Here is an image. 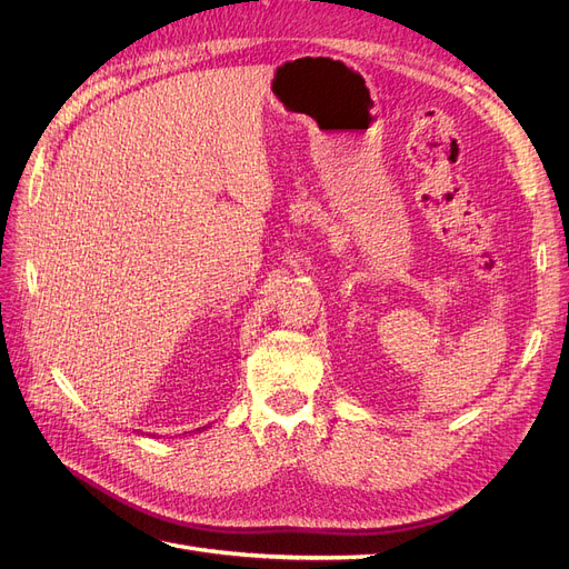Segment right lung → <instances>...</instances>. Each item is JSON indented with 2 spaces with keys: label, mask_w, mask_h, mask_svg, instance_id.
<instances>
[{
  "label": "right lung",
  "mask_w": 569,
  "mask_h": 569,
  "mask_svg": "<svg viewBox=\"0 0 569 569\" xmlns=\"http://www.w3.org/2000/svg\"><path fill=\"white\" fill-rule=\"evenodd\" d=\"M202 429H204V427H202Z\"/></svg>",
  "instance_id": "add662e5"
}]
</instances>
